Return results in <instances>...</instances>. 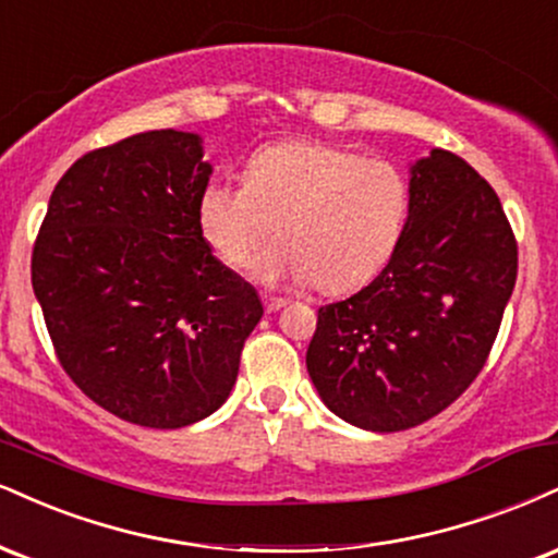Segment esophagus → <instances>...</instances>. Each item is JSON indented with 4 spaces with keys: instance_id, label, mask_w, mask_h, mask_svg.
Instances as JSON below:
<instances>
[{
    "instance_id": "1",
    "label": "esophagus",
    "mask_w": 558,
    "mask_h": 558,
    "mask_svg": "<svg viewBox=\"0 0 558 558\" xmlns=\"http://www.w3.org/2000/svg\"><path fill=\"white\" fill-rule=\"evenodd\" d=\"M288 301L283 296H270V293H262V306H265L267 314L278 312V308H283Z\"/></svg>"
}]
</instances>
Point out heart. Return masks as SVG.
<instances>
[{
  "label": "heart",
  "instance_id": "1",
  "mask_svg": "<svg viewBox=\"0 0 558 558\" xmlns=\"http://www.w3.org/2000/svg\"><path fill=\"white\" fill-rule=\"evenodd\" d=\"M411 218V181L398 166L348 145L288 140L259 147L244 181L213 179L197 199L210 250L228 267H246L267 236L262 278L308 280L319 293L372 283L398 252Z\"/></svg>",
  "mask_w": 558,
  "mask_h": 558
}]
</instances>
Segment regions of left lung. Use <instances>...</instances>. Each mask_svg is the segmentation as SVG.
I'll return each instance as SVG.
<instances>
[{"label": "left lung", "instance_id": "left-lung-1", "mask_svg": "<svg viewBox=\"0 0 558 558\" xmlns=\"http://www.w3.org/2000/svg\"><path fill=\"white\" fill-rule=\"evenodd\" d=\"M517 280V239L486 179L447 150L413 166L398 252L351 299L317 308L306 368L348 424L405 432L486 366Z\"/></svg>", "mask_w": 558, "mask_h": 558}]
</instances>
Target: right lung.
<instances>
[{"mask_svg":"<svg viewBox=\"0 0 558 558\" xmlns=\"http://www.w3.org/2000/svg\"><path fill=\"white\" fill-rule=\"evenodd\" d=\"M197 134L140 132L85 153L53 186L31 278L64 374L96 405L181 428L223 405L262 317L197 220Z\"/></svg>","mask_w":558,"mask_h":558,"instance_id":"add662e5","label":"right lung"}]
</instances>
